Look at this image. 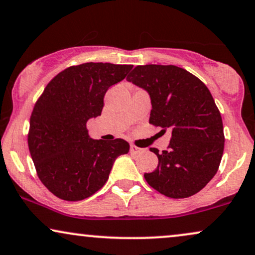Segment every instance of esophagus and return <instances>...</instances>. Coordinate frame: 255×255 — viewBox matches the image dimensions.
Listing matches in <instances>:
<instances>
[{"instance_id": "esophagus-1", "label": "esophagus", "mask_w": 255, "mask_h": 255, "mask_svg": "<svg viewBox=\"0 0 255 255\" xmlns=\"http://www.w3.org/2000/svg\"><path fill=\"white\" fill-rule=\"evenodd\" d=\"M143 150H144L143 148L136 147V146H135V144H130V151H131V153H134V154H140V153H142Z\"/></svg>"}]
</instances>
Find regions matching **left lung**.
Listing matches in <instances>:
<instances>
[{
  "mask_svg": "<svg viewBox=\"0 0 255 255\" xmlns=\"http://www.w3.org/2000/svg\"><path fill=\"white\" fill-rule=\"evenodd\" d=\"M127 81L149 95V124L172 130L168 149L150 148L159 165L144 179L168 198L194 195L217 174L224 153V126L211 92L176 66H137Z\"/></svg>",
  "mask_w": 255,
  "mask_h": 255,
  "instance_id": "left-lung-1",
  "label": "left lung"
}]
</instances>
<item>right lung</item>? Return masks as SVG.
<instances>
[{
  "label": "right lung",
  "instance_id": "add662e5",
  "mask_svg": "<svg viewBox=\"0 0 255 255\" xmlns=\"http://www.w3.org/2000/svg\"><path fill=\"white\" fill-rule=\"evenodd\" d=\"M130 64L88 62L54 77L30 117L28 146L44 186L67 201L98 192L108 180L114 161L129 151L124 138L94 140L87 122L101 115L108 88L122 81Z\"/></svg>",
  "mask_w": 255,
  "mask_h": 255
}]
</instances>
